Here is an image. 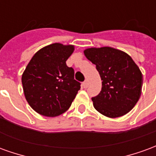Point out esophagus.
Wrapping results in <instances>:
<instances>
[{"mask_svg":"<svg viewBox=\"0 0 156 156\" xmlns=\"http://www.w3.org/2000/svg\"><path fill=\"white\" fill-rule=\"evenodd\" d=\"M88 83L87 81H84L83 83V87L84 88H88Z\"/></svg>","mask_w":156,"mask_h":156,"instance_id":"1","label":"esophagus"}]
</instances>
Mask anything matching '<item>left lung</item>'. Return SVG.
I'll use <instances>...</instances> for the list:
<instances>
[{
    "label": "left lung",
    "instance_id": "left-lung-1",
    "mask_svg": "<svg viewBox=\"0 0 156 156\" xmlns=\"http://www.w3.org/2000/svg\"><path fill=\"white\" fill-rule=\"evenodd\" d=\"M84 55L96 65L102 88L92 98L94 107L108 118L126 115L140 97L143 75L129 55L110 47L85 49Z\"/></svg>",
    "mask_w": 156,
    "mask_h": 156
}]
</instances>
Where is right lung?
Listing matches in <instances>:
<instances>
[{
	"mask_svg": "<svg viewBox=\"0 0 156 156\" xmlns=\"http://www.w3.org/2000/svg\"><path fill=\"white\" fill-rule=\"evenodd\" d=\"M73 45L52 43L36 52L22 76L23 92L29 105L39 115L56 117L71 106L80 89L74 70L66 61Z\"/></svg>",
	"mask_w": 156,
	"mask_h": 156,
	"instance_id": "obj_1",
	"label": "right lung"
}]
</instances>
